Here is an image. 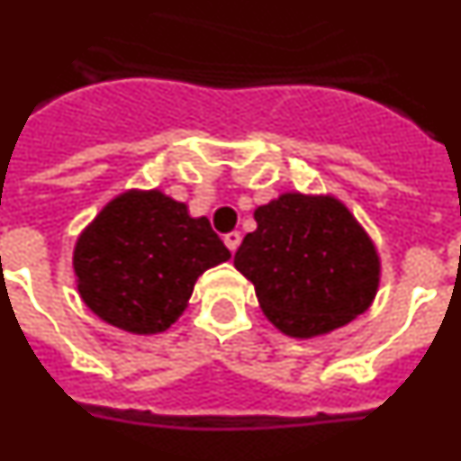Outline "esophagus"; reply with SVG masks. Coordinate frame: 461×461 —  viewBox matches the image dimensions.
Returning <instances> with one entry per match:
<instances>
[{
  "label": "esophagus",
  "mask_w": 461,
  "mask_h": 461,
  "mask_svg": "<svg viewBox=\"0 0 461 461\" xmlns=\"http://www.w3.org/2000/svg\"><path fill=\"white\" fill-rule=\"evenodd\" d=\"M240 240H242V235L238 233V230H230V233L223 235V242H226V247L230 251H235L240 247Z\"/></svg>",
  "instance_id": "1"
}]
</instances>
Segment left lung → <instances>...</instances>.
<instances>
[{
    "label": "left lung",
    "instance_id": "obj_1",
    "mask_svg": "<svg viewBox=\"0 0 461 461\" xmlns=\"http://www.w3.org/2000/svg\"><path fill=\"white\" fill-rule=\"evenodd\" d=\"M256 230L235 251L267 319L291 337L325 335L372 304L378 256L335 198L284 194L254 212Z\"/></svg>",
    "mask_w": 461,
    "mask_h": 461
}]
</instances>
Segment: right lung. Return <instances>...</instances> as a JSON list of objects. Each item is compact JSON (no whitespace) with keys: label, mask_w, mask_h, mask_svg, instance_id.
Segmentation results:
<instances>
[{"label":"right lung","mask_w":461,"mask_h":461,"mask_svg":"<svg viewBox=\"0 0 461 461\" xmlns=\"http://www.w3.org/2000/svg\"><path fill=\"white\" fill-rule=\"evenodd\" d=\"M230 251L205 217L161 191H129L101 210L73 251L78 291L105 323L157 335L180 319L195 279Z\"/></svg>","instance_id":"add662e5"}]
</instances>
